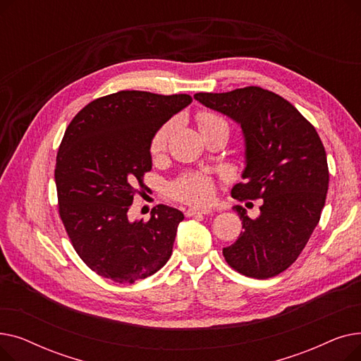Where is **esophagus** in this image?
I'll return each instance as SVG.
<instances>
[{
    "mask_svg": "<svg viewBox=\"0 0 361 361\" xmlns=\"http://www.w3.org/2000/svg\"><path fill=\"white\" fill-rule=\"evenodd\" d=\"M212 211L206 209V207H188V209L184 211V215L187 218L195 216V215H209Z\"/></svg>",
    "mask_w": 361,
    "mask_h": 361,
    "instance_id": "34e87169",
    "label": "esophagus"
}]
</instances>
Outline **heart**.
Returning a JSON list of instances; mask_svg holds the SVG:
<instances>
[{
    "mask_svg": "<svg viewBox=\"0 0 361 361\" xmlns=\"http://www.w3.org/2000/svg\"><path fill=\"white\" fill-rule=\"evenodd\" d=\"M196 123L203 136L216 128L228 130V123L221 116L211 111H200L196 116ZM171 133V124L166 123L161 126L155 135L150 139V154L157 157L165 149ZM169 195L173 199L190 203V204H204L214 196V180L203 173H188L178 177L169 185Z\"/></svg>",
    "mask_w": 361,
    "mask_h": 361,
    "instance_id": "heart-1",
    "label": "heart"
}]
</instances>
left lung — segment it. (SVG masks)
<instances>
[{"mask_svg": "<svg viewBox=\"0 0 361 361\" xmlns=\"http://www.w3.org/2000/svg\"><path fill=\"white\" fill-rule=\"evenodd\" d=\"M195 99L243 128L247 165L244 181L233 187V197L263 199L260 215L253 219L241 206L234 207L244 231L222 255L245 276H276L306 247L325 206L329 169L324 143L293 104L259 86L200 92Z\"/></svg>", "mask_w": 361, "mask_h": 361, "instance_id": "obj_1", "label": "left lung"}]
</instances>
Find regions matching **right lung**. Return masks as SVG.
I'll use <instances>...</instances> for the list:
<instances>
[{
    "label": "right lung",
    "mask_w": 361,
    "mask_h": 361,
    "mask_svg": "<svg viewBox=\"0 0 361 361\" xmlns=\"http://www.w3.org/2000/svg\"><path fill=\"white\" fill-rule=\"evenodd\" d=\"M190 94L120 90L89 102L68 124L55 164L59 214L87 267L114 282L158 272L173 253L184 215L158 204L149 221H128L152 169L150 139Z\"/></svg>",
    "instance_id": "1"
}]
</instances>
